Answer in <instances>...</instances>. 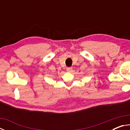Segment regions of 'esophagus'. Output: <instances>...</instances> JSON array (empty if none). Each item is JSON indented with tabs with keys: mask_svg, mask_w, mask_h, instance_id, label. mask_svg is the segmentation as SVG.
Listing matches in <instances>:
<instances>
[{
	"mask_svg": "<svg viewBox=\"0 0 130 130\" xmlns=\"http://www.w3.org/2000/svg\"><path fill=\"white\" fill-rule=\"evenodd\" d=\"M72 70V68L71 67H69L67 68V71L68 72H70Z\"/></svg>",
	"mask_w": 130,
	"mask_h": 130,
	"instance_id": "esophagus-1",
	"label": "esophagus"
}]
</instances>
